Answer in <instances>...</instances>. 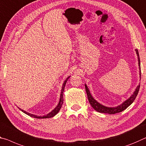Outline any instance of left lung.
I'll use <instances>...</instances> for the list:
<instances>
[{
  "label": "left lung",
  "instance_id": "left-lung-1",
  "mask_svg": "<svg viewBox=\"0 0 146 146\" xmlns=\"http://www.w3.org/2000/svg\"><path fill=\"white\" fill-rule=\"evenodd\" d=\"M136 53L137 54L138 57V66H139V75H140V79H141V70H140V56H139V53H138V49H135ZM140 85L138 84L137 87L136 88V89L133 94L129 97V98L126 99L125 101H123V103L120 105H117L116 106H106L105 105H103L100 103H99L98 101H96L95 99L93 96H92L91 93H90V90L88 86L86 84H85V89L86 91L88 99V101L90 103V105L94 108V110H96L97 112H99L100 113H105V114H116V113L121 112L124 110H125L126 108L128 107L129 106H130L132 103H133V101H135L136 99V96H137L138 92H139Z\"/></svg>",
  "mask_w": 146,
  "mask_h": 146
}]
</instances>
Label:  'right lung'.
<instances>
[{
    "label": "right lung",
    "instance_id": "1",
    "mask_svg": "<svg viewBox=\"0 0 146 146\" xmlns=\"http://www.w3.org/2000/svg\"><path fill=\"white\" fill-rule=\"evenodd\" d=\"M70 77H71V76H69V77L67 78L66 80H64L63 84H62V90H61V93H60V100H59L57 106L52 110L50 111L49 113H48V114L44 115H35V114H31V113L26 112V111L21 109V108H20L19 107H18V108H19V109L21 110L23 113H25V114H26L27 115H30V116H31V117H34V118H39V119H40V118H50V117H54L55 115L58 114V112H59L60 110V108H62V104H63V102H64L63 94H64V89H65V86H66V84L67 81H68V80L69 79V78Z\"/></svg>",
    "mask_w": 146,
    "mask_h": 146
}]
</instances>
